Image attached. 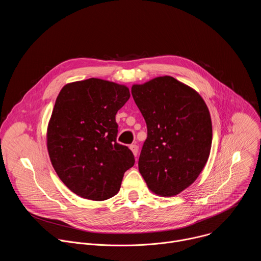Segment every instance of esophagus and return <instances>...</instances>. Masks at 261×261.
Segmentation results:
<instances>
[{"mask_svg":"<svg viewBox=\"0 0 261 261\" xmlns=\"http://www.w3.org/2000/svg\"><path fill=\"white\" fill-rule=\"evenodd\" d=\"M130 150L132 151L134 157H136L138 155V146L136 144H131L130 145Z\"/></svg>","mask_w":261,"mask_h":261,"instance_id":"1","label":"esophagus"}]
</instances>
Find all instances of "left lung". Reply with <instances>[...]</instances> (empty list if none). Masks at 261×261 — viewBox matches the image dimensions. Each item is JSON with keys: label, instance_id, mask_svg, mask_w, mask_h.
I'll use <instances>...</instances> for the list:
<instances>
[{"label": "left lung", "instance_id": "obj_1", "mask_svg": "<svg viewBox=\"0 0 261 261\" xmlns=\"http://www.w3.org/2000/svg\"><path fill=\"white\" fill-rule=\"evenodd\" d=\"M147 137L138 169L147 188L162 197L179 194L196 180L212 147V120L202 97L172 76L131 88Z\"/></svg>", "mask_w": 261, "mask_h": 261}]
</instances>
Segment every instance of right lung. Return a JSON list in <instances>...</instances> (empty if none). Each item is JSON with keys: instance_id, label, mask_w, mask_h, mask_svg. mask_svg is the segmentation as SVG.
<instances>
[{"instance_id": "add662e5", "label": "right lung", "mask_w": 261, "mask_h": 261, "mask_svg": "<svg viewBox=\"0 0 261 261\" xmlns=\"http://www.w3.org/2000/svg\"><path fill=\"white\" fill-rule=\"evenodd\" d=\"M128 87L99 79L67 84L59 93L46 132L53 167L69 190L96 201L115 196L134 156L117 142L116 115Z\"/></svg>"}]
</instances>
